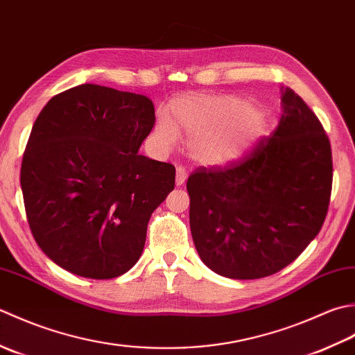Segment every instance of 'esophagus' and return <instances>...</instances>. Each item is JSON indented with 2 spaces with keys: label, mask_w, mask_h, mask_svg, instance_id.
Returning a JSON list of instances; mask_svg holds the SVG:
<instances>
[{
  "label": "esophagus",
  "mask_w": 355,
  "mask_h": 355,
  "mask_svg": "<svg viewBox=\"0 0 355 355\" xmlns=\"http://www.w3.org/2000/svg\"><path fill=\"white\" fill-rule=\"evenodd\" d=\"M187 180V171L184 167H179L176 168V185H182Z\"/></svg>",
  "instance_id": "34e87169"
}]
</instances>
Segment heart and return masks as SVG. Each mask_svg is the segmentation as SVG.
I'll list each match as a JSON object with an SVG mask.
<instances>
[{
  "instance_id": "1",
  "label": "heart",
  "mask_w": 355,
  "mask_h": 355,
  "mask_svg": "<svg viewBox=\"0 0 355 355\" xmlns=\"http://www.w3.org/2000/svg\"><path fill=\"white\" fill-rule=\"evenodd\" d=\"M188 135L187 151L204 165L233 162L250 151L263 133V116L251 101L236 95H193L171 105V116L161 114L155 137L164 147Z\"/></svg>"
}]
</instances>
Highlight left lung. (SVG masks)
Returning <instances> with one entry per match:
<instances>
[{"label": "left lung", "instance_id": "obj_1", "mask_svg": "<svg viewBox=\"0 0 355 355\" xmlns=\"http://www.w3.org/2000/svg\"><path fill=\"white\" fill-rule=\"evenodd\" d=\"M272 136L227 167H200L187 180L199 257L228 279L284 270L319 234L328 213L332 156L327 133L297 93L282 87Z\"/></svg>", "mask_w": 355, "mask_h": 355}]
</instances>
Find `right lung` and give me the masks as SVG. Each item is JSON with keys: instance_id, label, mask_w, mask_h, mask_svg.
Returning a JSON list of instances; mask_svg holds the SVG:
<instances>
[{"instance_id": "obj_1", "label": "right lung", "mask_w": 355, "mask_h": 355, "mask_svg": "<svg viewBox=\"0 0 355 355\" xmlns=\"http://www.w3.org/2000/svg\"><path fill=\"white\" fill-rule=\"evenodd\" d=\"M155 125L144 95L81 84L53 96L32 127L21 165L38 247L81 277L113 279L139 260L151 213L176 170L137 153Z\"/></svg>"}]
</instances>
